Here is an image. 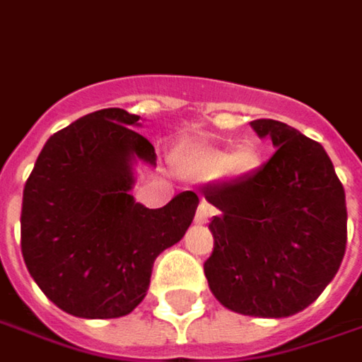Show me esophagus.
I'll use <instances>...</instances> for the list:
<instances>
[{
  "label": "esophagus",
  "instance_id": "1",
  "mask_svg": "<svg viewBox=\"0 0 362 362\" xmlns=\"http://www.w3.org/2000/svg\"><path fill=\"white\" fill-rule=\"evenodd\" d=\"M212 214H214V209H212L211 204L200 202V204H198L197 214H194V223H197V225H206Z\"/></svg>",
  "mask_w": 362,
  "mask_h": 362
}]
</instances>
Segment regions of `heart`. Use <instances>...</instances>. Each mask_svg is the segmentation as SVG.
<instances>
[{"label":"heart","instance_id":"heart-1","mask_svg":"<svg viewBox=\"0 0 362 362\" xmlns=\"http://www.w3.org/2000/svg\"><path fill=\"white\" fill-rule=\"evenodd\" d=\"M261 162V151L255 146H243L233 153L218 148H200L184 158L180 172L190 180H214L223 174L245 178L255 174Z\"/></svg>","mask_w":362,"mask_h":362}]
</instances>
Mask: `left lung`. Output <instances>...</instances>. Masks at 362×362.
<instances>
[{
	"instance_id": "1",
	"label": "left lung",
	"mask_w": 362,
	"mask_h": 362,
	"mask_svg": "<svg viewBox=\"0 0 362 362\" xmlns=\"http://www.w3.org/2000/svg\"><path fill=\"white\" fill-rule=\"evenodd\" d=\"M275 153L251 176L204 188L218 209L204 275L228 310L286 318L308 308L337 275L346 249L344 188L324 148L290 125L255 119Z\"/></svg>"
}]
</instances>
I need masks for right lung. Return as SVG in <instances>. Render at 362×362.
I'll list each match as a JSON object with an SVG mask.
<instances>
[{"instance_id": "add662e5", "label": "right lung", "mask_w": 362, "mask_h": 362, "mask_svg": "<svg viewBox=\"0 0 362 362\" xmlns=\"http://www.w3.org/2000/svg\"><path fill=\"white\" fill-rule=\"evenodd\" d=\"M139 117L101 109L54 134L24 186L22 255L46 298L66 314L105 320L134 310L156 257L184 237L198 206L186 190L162 209L129 194L135 162L156 150Z\"/></svg>"}]
</instances>
